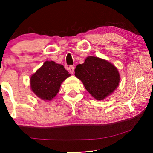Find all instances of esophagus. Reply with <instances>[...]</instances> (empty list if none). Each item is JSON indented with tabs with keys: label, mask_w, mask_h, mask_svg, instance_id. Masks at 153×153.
<instances>
[{
	"label": "esophagus",
	"mask_w": 153,
	"mask_h": 153,
	"mask_svg": "<svg viewBox=\"0 0 153 153\" xmlns=\"http://www.w3.org/2000/svg\"><path fill=\"white\" fill-rule=\"evenodd\" d=\"M69 70H70V73H72L74 72V67H73L72 65H70V67H69Z\"/></svg>",
	"instance_id": "34e87169"
}]
</instances>
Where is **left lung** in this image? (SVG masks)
<instances>
[{
    "label": "left lung",
    "mask_w": 153,
    "mask_h": 153,
    "mask_svg": "<svg viewBox=\"0 0 153 153\" xmlns=\"http://www.w3.org/2000/svg\"><path fill=\"white\" fill-rule=\"evenodd\" d=\"M74 72L87 91L97 100L112 93L120 81L118 71L114 65L93 56H88L83 64L78 65Z\"/></svg>",
    "instance_id": "8db88e82"
}]
</instances>
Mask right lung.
I'll return each mask as SVG.
<instances>
[{
  "label": "right lung",
  "mask_w": 153,
  "mask_h": 153,
  "mask_svg": "<svg viewBox=\"0 0 153 153\" xmlns=\"http://www.w3.org/2000/svg\"><path fill=\"white\" fill-rule=\"evenodd\" d=\"M70 76L62 65L46 61L30 77L31 89L42 100H51L57 95L62 81Z\"/></svg>",
  "instance_id": "1"
}]
</instances>
